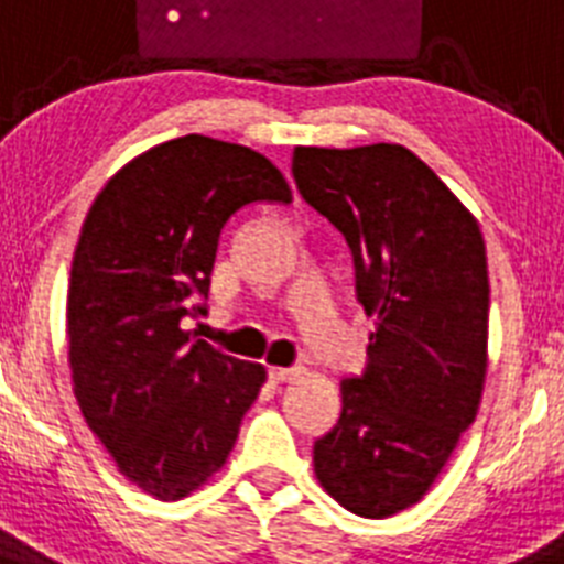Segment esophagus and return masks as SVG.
<instances>
[{"label":"esophagus","instance_id":"obj_1","mask_svg":"<svg viewBox=\"0 0 564 564\" xmlns=\"http://www.w3.org/2000/svg\"><path fill=\"white\" fill-rule=\"evenodd\" d=\"M302 376V370L299 367H271V378L276 383H285V381H293V378Z\"/></svg>","mask_w":564,"mask_h":564}]
</instances>
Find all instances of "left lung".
I'll return each instance as SVG.
<instances>
[{"label": "left lung", "mask_w": 564, "mask_h": 564, "mask_svg": "<svg viewBox=\"0 0 564 564\" xmlns=\"http://www.w3.org/2000/svg\"><path fill=\"white\" fill-rule=\"evenodd\" d=\"M293 177L356 259L376 330L341 417L313 443V475L347 511L383 520L415 506L480 410L488 265L477 217L401 143L293 149Z\"/></svg>", "instance_id": "1"}]
</instances>
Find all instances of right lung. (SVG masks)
I'll use <instances>...</instances> for the list:
<instances>
[{"mask_svg":"<svg viewBox=\"0 0 564 564\" xmlns=\"http://www.w3.org/2000/svg\"><path fill=\"white\" fill-rule=\"evenodd\" d=\"M257 200H293L265 154L183 134L123 163L84 217L67 291L73 395L154 500H183L226 466L268 381L262 364L181 327L203 311L223 226Z\"/></svg>","mask_w":564,"mask_h":564,"instance_id":"add662e5","label":"right lung"}]
</instances>
